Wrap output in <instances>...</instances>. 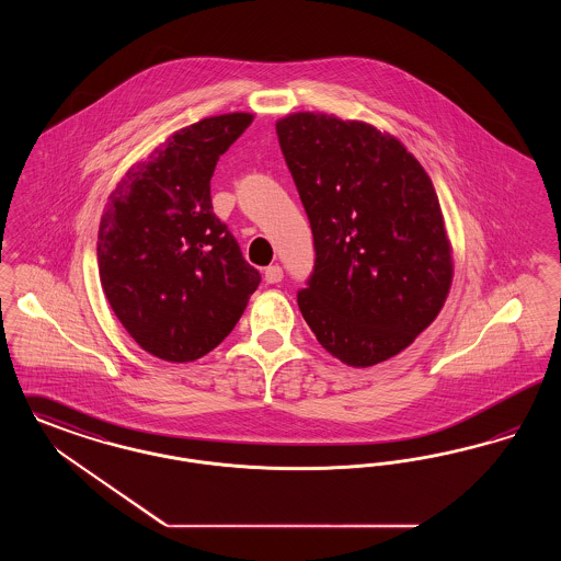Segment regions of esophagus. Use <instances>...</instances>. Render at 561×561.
Masks as SVG:
<instances>
[{"label":"esophagus","instance_id":"obj_1","mask_svg":"<svg viewBox=\"0 0 561 561\" xmlns=\"http://www.w3.org/2000/svg\"><path fill=\"white\" fill-rule=\"evenodd\" d=\"M284 279V270L279 265H271L265 270V282L267 284H279Z\"/></svg>","mask_w":561,"mask_h":561}]
</instances>
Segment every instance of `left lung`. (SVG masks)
Returning <instances> with one entry per match:
<instances>
[{"mask_svg":"<svg viewBox=\"0 0 561 561\" xmlns=\"http://www.w3.org/2000/svg\"><path fill=\"white\" fill-rule=\"evenodd\" d=\"M275 131L313 229L300 313L351 367L399 355L440 313L453 282L432 180L397 137L363 121L294 113Z\"/></svg>","mask_w":561,"mask_h":561,"instance_id":"1","label":"left lung"}]
</instances>
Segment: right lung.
Listing matches in <instances>:
<instances>
[{
    "label": "right lung",
    "mask_w": 561,
    "mask_h": 561,
    "mask_svg": "<svg viewBox=\"0 0 561 561\" xmlns=\"http://www.w3.org/2000/svg\"><path fill=\"white\" fill-rule=\"evenodd\" d=\"M252 114L208 116L134 164L98 231L102 290L129 336L171 363L219 346L261 284L210 202L217 160Z\"/></svg>",
    "instance_id": "right-lung-1"
}]
</instances>
